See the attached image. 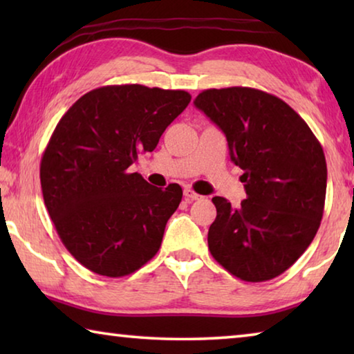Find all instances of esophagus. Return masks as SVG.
Segmentation results:
<instances>
[{"instance_id": "34e87169", "label": "esophagus", "mask_w": 354, "mask_h": 354, "mask_svg": "<svg viewBox=\"0 0 354 354\" xmlns=\"http://www.w3.org/2000/svg\"><path fill=\"white\" fill-rule=\"evenodd\" d=\"M184 196H185V200H187V201H195V200H201L203 198L201 195L195 194V192L192 190V189H184Z\"/></svg>"}]
</instances>
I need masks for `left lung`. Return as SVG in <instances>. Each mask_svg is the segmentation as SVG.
Instances as JSON below:
<instances>
[{"label":"left lung","mask_w":354,"mask_h":354,"mask_svg":"<svg viewBox=\"0 0 354 354\" xmlns=\"http://www.w3.org/2000/svg\"><path fill=\"white\" fill-rule=\"evenodd\" d=\"M194 104L223 131L247 192L239 207L223 196L212 198L211 254L243 281L277 278L306 251L320 226L326 195L320 142L289 104L257 88H209Z\"/></svg>","instance_id":"obj_1"}]
</instances>
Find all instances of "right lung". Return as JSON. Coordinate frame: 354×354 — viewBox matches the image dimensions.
Here are the masks:
<instances>
[{"instance_id": "1", "label": "right lung", "mask_w": 354, "mask_h": 354, "mask_svg": "<svg viewBox=\"0 0 354 354\" xmlns=\"http://www.w3.org/2000/svg\"><path fill=\"white\" fill-rule=\"evenodd\" d=\"M190 100L184 91L106 86L59 120L41 156V194L65 248L91 272L124 277L159 251L183 189H158L128 169Z\"/></svg>"}]
</instances>
